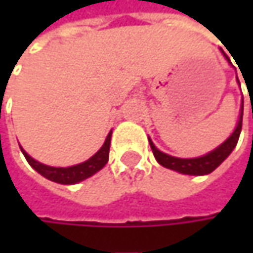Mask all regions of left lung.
<instances>
[{
	"label": "left lung",
	"instance_id": "obj_1",
	"mask_svg": "<svg viewBox=\"0 0 253 253\" xmlns=\"http://www.w3.org/2000/svg\"><path fill=\"white\" fill-rule=\"evenodd\" d=\"M221 52L224 54V57L227 58V61L230 63L226 52L223 49H221ZM237 82H239V79H237ZM239 84H240V82H239ZM249 96H251V93H249ZM242 120H243V102H242V110H240V117H239L237 126L234 128V131L231 133V136L228 137L226 142H223L218 148H215L214 151H211L210 154H207L204 157H198V158H176V157L167 155V154L161 152L160 149H157V146L152 143L151 139H149V145H151V149L154 152L155 160L163 167H166V169L174 170V171H178L181 174H190V176L210 174L227 158L228 155L231 154V151L236 148L239 136H240V131H242Z\"/></svg>",
	"mask_w": 253,
	"mask_h": 253
}]
</instances>
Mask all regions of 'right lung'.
<instances>
[{
	"label": "right lung",
	"mask_w": 253,
	"mask_h": 253,
	"mask_svg": "<svg viewBox=\"0 0 253 253\" xmlns=\"http://www.w3.org/2000/svg\"><path fill=\"white\" fill-rule=\"evenodd\" d=\"M111 133H108L102 148L93 155L90 157L87 161L82 163V164H77V166H72V167H49V166H45V164H41L38 163L36 160H33L30 155H27V152H25V149H22L25 158L27 160V163L45 178L51 180V181H55V183H60V184H75L79 183L87 177L93 176L95 173H98L101 169L105 167V164L108 163V155H110V145H111Z\"/></svg>",
	"instance_id": "add662e5"
}]
</instances>
